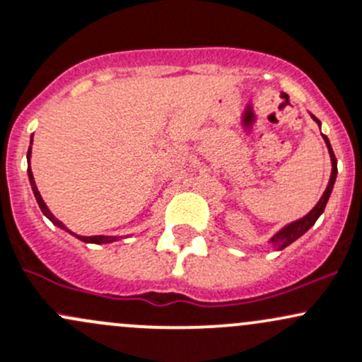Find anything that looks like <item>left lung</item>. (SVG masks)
<instances>
[{
  "mask_svg": "<svg viewBox=\"0 0 362 362\" xmlns=\"http://www.w3.org/2000/svg\"><path fill=\"white\" fill-rule=\"evenodd\" d=\"M310 116H312V114H310ZM312 119H314L315 123H317L319 127H321V121H319L317 117L312 116ZM322 139H325L326 147H328V152H329V158H332V177H329L328 187H326V191L321 196V199L317 201V204H315V206L312 208V210L307 213L305 216H302V218H298V220H295V222H291V223H288V226H284L283 229L277 230L276 234H274L272 238L269 239V245H271L274 250H277V251L284 250V248H286V246H290L291 243H295L296 239L302 238V235L305 234V232L309 230L312 226H314L315 220H317L319 216L322 215V211H325V208H326V203H328L329 196H332L333 185H334V180H337V173H338V170H337V158H334V152L332 149V144H329L328 136L322 135Z\"/></svg>",
  "mask_w": 362,
  "mask_h": 362,
  "instance_id": "left-lung-1",
  "label": "left lung"
}]
</instances>
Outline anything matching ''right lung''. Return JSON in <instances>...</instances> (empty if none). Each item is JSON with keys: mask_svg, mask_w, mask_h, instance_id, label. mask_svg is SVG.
I'll return each mask as SVG.
<instances>
[{"mask_svg": "<svg viewBox=\"0 0 362 362\" xmlns=\"http://www.w3.org/2000/svg\"><path fill=\"white\" fill-rule=\"evenodd\" d=\"M30 146H33V136H30ZM28 175H29V182H30V187H33L34 197H36V201H37V204H40L41 211H43V215L47 216V218L50 220V222L55 223L57 227H60V229H64L66 232H69V234L76 235V238H78L79 241L93 243V245H107V243H114V241H117V239H119V238H116V235H78V234H74V232H71L69 229H67V227L64 226V223L60 222L59 218H55V215H53V213L48 210L47 203H45V201H43V197H41V194H40V191H37V187H36V182H34L33 171H30V147H29V151H28Z\"/></svg>", "mask_w": 362, "mask_h": 362, "instance_id": "right-lung-1", "label": "right lung"}]
</instances>
